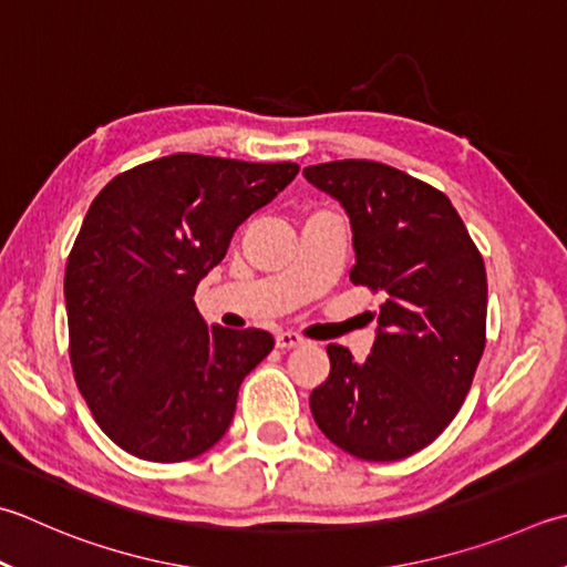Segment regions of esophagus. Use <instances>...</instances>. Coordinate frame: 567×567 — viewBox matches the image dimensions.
<instances>
[{
  "label": "esophagus",
  "instance_id": "obj_1",
  "mask_svg": "<svg viewBox=\"0 0 567 567\" xmlns=\"http://www.w3.org/2000/svg\"><path fill=\"white\" fill-rule=\"evenodd\" d=\"M275 341H277V349H295L305 343L302 334H297V331H277Z\"/></svg>",
  "mask_w": 567,
  "mask_h": 567
}]
</instances>
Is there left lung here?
I'll use <instances>...</instances> for the list:
<instances>
[{
    "instance_id": "obj_1",
    "label": "left lung",
    "mask_w": 567,
    "mask_h": 567,
    "mask_svg": "<svg viewBox=\"0 0 567 567\" xmlns=\"http://www.w3.org/2000/svg\"><path fill=\"white\" fill-rule=\"evenodd\" d=\"M305 179L347 210L351 282L385 297L369 357L327 347L315 423L359 460L410 457L457 415L484 353L482 252L445 194L393 166L341 159L307 166Z\"/></svg>"
}]
</instances>
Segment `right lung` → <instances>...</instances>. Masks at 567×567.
Segmentation results:
<instances>
[{
    "instance_id": "1",
    "label": "right lung",
    "mask_w": 567,
    "mask_h": 567,
    "mask_svg": "<svg viewBox=\"0 0 567 567\" xmlns=\"http://www.w3.org/2000/svg\"><path fill=\"white\" fill-rule=\"evenodd\" d=\"M297 172L182 152L117 174L95 196L63 292L78 391L117 447L184 462L226 435L243 379L275 339L208 327L196 285Z\"/></svg>"
}]
</instances>
